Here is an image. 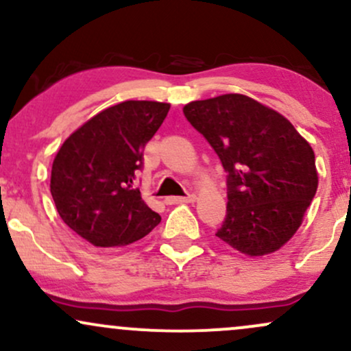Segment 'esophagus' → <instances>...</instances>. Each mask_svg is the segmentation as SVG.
<instances>
[{
	"mask_svg": "<svg viewBox=\"0 0 351 351\" xmlns=\"http://www.w3.org/2000/svg\"><path fill=\"white\" fill-rule=\"evenodd\" d=\"M196 196L195 195H188V196H170L167 198V204H186V203H195Z\"/></svg>",
	"mask_w": 351,
	"mask_h": 351,
	"instance_id": "obj_1",
	"label": "esophagus"
}]
</instances>
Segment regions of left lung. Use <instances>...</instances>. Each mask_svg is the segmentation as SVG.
Returning <instances> with one entry per match:
<instances>
[{"instance_id":"obj_1","label":"left lung","mask_w":351,"mask_h":351,"mask_svg":"<svg viewBox=\"0 0 351 351\" xmlns=\"http://www.w3.org/2000/svg\"><path fill=\"white\" fill-rule=\"evenodd\" d=\"M183 114L228 171L226 219L216 236L249 257L279 251L317 193L310 143L284 115L243 94L195 100Z\"/></svg>"}]
</instances>
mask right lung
<instances>
[{
    "label": "right lung",
    "mask_w": 351,
    "mask_h": 351,
    "mask_svg": "<svg viewBox=\"0 0 351 351\" xmlns=\"http://www.w3.org/2000/svg\"><path fill=\"white\" fill-rule=\"evenodd\" d=\"M170 104L125 100L80 125L59 148L51 195L60 219L97 247H123L142 239L162 217L134 186L143 148Z\"/></svg>",
    "instance_id": "obj_1"
}]
</instances>
